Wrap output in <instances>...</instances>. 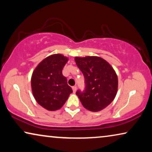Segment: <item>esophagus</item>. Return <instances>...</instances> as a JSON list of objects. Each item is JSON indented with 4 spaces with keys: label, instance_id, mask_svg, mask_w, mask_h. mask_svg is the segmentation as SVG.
I'll return each instance as SVG.
<instances>
[{
    "label": "esophagus",
    "instance_id": "esophagus-1",
    "mask_svg": "<svg viewBox=\"0 0 152 152\" xmlns=\"http://www.w3.org/2000/svg\"><path fill=\"white\" fill-rule=\"evenodd\" d=\"M72 91H73V93H75L76 91H77V87L76 86H72Z\"/></svg>",
    "mask_w": 152,
    "mask_h": 152
}]
</instances>
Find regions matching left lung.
I'll return each mask as SVG.
<instances>
[{"mask_svg": "<svg viewBox=\"0 0 152 152\" xmlns=\"http://www.w3.org/2000/svg\"><path fill=\"white\" fill-rule=\"evenodd\" d=\"M75 61L84 76L86 89L77 91L76 95L85 109L100 111L115 99L118 92V79L109 62L100 57H75Z\"/></svg>", "mask_w": 152, "mask_h": 152, "instance_id": "1", "label": "left lung"}]
</instances>
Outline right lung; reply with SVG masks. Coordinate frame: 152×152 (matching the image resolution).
<instances>
[{
	"label": "right lung",
	"mask_w": 152,
	"mask_h": 152,
	"mask_svg": "<svg viewBox=\"0 0 152 152\" xmlns=\"http://www.w3.org/2000/svg\"><path fill=\"white\" fill-rule=\"evenodd\" d=\"M68 58L61 54L45 57L35 68L31 77L33 96L39 105L48 111L61 109L67 100L72 88L62 70Z\"/></svg>",
	"instance_id": "1"
}]
</instances>
